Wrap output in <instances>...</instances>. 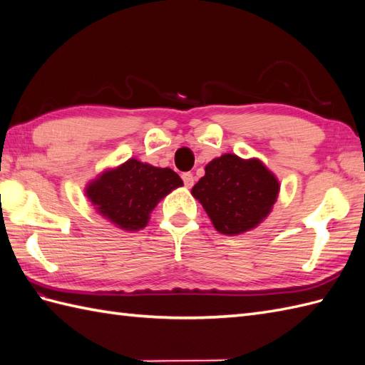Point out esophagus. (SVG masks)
Wrapping results in <instances>:
<instances>
[{
  "label": "esophagus",
  "instance_id": "obj_1",
  "mask_svg": "<svg viewBox=\"0 0 365 365\" xmlns=\"http://www.w3.org/2000/svg\"><path fill=\"white\" fill-rule=\"evenodd\" d=\"M182 179H183V183L186 188H191V186L194 185V175L191 173H183Z\"/></svg>",
  "mask_w": 365,
  "mask_h": 365
}]
</instances>
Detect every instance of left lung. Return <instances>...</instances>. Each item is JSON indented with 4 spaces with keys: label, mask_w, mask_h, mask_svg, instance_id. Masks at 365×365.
<instances>
[{
    "label": "left lung",
    "mask_w": 365,
    "mask_h": 365,
    "mask_svg": "<svg viewBox=\"0 0 365 365\" xmlns=\"http://www.w3.org/2000/svg\"><path fill=\"white\" fill-rule=\"evenodd\" d=\"M279 182L259 158L224 154L205 166L191 194L222 235L236 236L258 227L278 199Z\"/></svg>",
    "instance_id": "obj_1"
}]
</instances>
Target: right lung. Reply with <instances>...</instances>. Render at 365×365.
I'll return each mask as SVG.
<instances>
[{
	"instance_id": "obj_1",
	"label": "right lung",
	"mask_w": 365,
	"mask_h": 365,
	"mask_svg": "<svg viewBox=\"0 0 365 365\" xmlns=\"http://www.w3.org/2000/svg\"><path fill=\"white\" fill-rule=\"evenodd\" d=\"M179 186L183 182L173 169L129 158L90 180L86 196L110 224L125 232H138L148 225L158 202Z\"/></svg>"
}]
</instances>
